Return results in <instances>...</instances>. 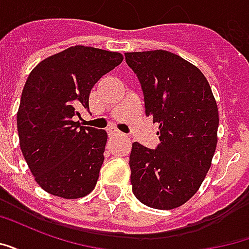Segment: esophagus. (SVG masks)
<instances>
[{
    "label": "esophagus",
    "instance_id": "esophagus-1",
    "mask_svg": "<svg viewBox=\"0 0 249 249\" xmlns=\"http://www.w3.org/2000/svg\"><path fill=\"white\" fill-rule=\"evenodd\" d=\"M108 133L109 136H116V135H121V132H120L117 128H114V126H110V128H108Z\"/></svg>",
    "mask_w": 249,
    "mask_h": 249
}]
</instances>
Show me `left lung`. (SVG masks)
Returning <instances> with one entry per match:
<instances>
[{"label": "left lung", "instance_id": "obj_1", "mask_svg": "<svg viewBox=\"0 0 249 249\" xmlns=\"http://www.w3.org/2000/svg\"><path fill=\"white\" fill-rule=\"evenodd\" d=\"M144 93L146 116L159 124L160 144H132V191L151 208L187 203L207 176L217 144L219 110L201 71L167 51L125 53Z\"/></svg>", "mask_w": 249, "mask_h": 249}]
</instances>
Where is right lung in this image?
I'll return each mask as SVG.
<instances>
[{
    "label": "right lung",
    "mask_w": 249,
    "mask_h": 249,
    "mask_svg": "<svg viewBox=\"0 0 249 249\" xmlns=\"http://www.w3.org/2000/svg\"><path fill=\"white\" fill-rule=\"evenodd\" d=\"M124 60L121 53L71 46L30 71L17 112L19 146L44 191L62 198L92 192L104 162L105 130L81 126L94 84Z\"/></svg>",
    "instance_id": "right-lung-1"
}]
</instances>
